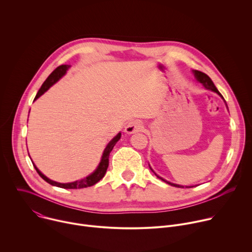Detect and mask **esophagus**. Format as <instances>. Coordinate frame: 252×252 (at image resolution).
Here are the masks:
<instances>
[{
    "instance_id": "1",
    "label": "esophagus",
    "mask_w": 252,
    "mask_h": 252,
    "mask_svg": "<svg viewBox=\"0 0 252 252\" xmlns=\"http://www.w3.org/2000/svg\"><path fill=\"white\" fill-rule=\"evenodd\" d=\"M142 127H143L142 122L139 121V120H134V121L129 122L126 125V126L125 127V132H126L128 134H131V133H134L136 131H139Z\"/></svg>"
}]
</instances>
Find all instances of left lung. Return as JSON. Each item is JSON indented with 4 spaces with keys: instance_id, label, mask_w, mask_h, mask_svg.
<instances>
[{
    "instance_id": "obj_1",
    "label": "left lung",
    "mask_w": 252,
    "mask_h": 252,
    "mask_svg": "<svg viewBox=\"0 0 252 252\" xmlns=\"http://www.w3.org/2000/svg\"><path fill=\"white\" fill-rule=\"evenodd\" d=\"M192 73H193V75H194V77H195V79H196V81L197 82H199L200 84H202V86H203V88L204 89H206V90H208V91H211V92H214V93H217L221 98H223V96L221 95V94L219 92V90L217 89V87L214 86V84L212 83V81H211V79L207 76V75H205L204 73H202V71H199V70H192ZM223 100H224V98H223ZM227 106V105H226ZM150 168L154 171V169L151 167V165H150ZM155 172V171H154ZM155 174L159 178V179H161L162 182H164V183H166L167 185H169V186H171V187H175V188H185L184 186H181V185H176V184H172V183H170V182H167V181H165L164 178H162V177H160L159 175H158L156 172H155ZM186 188H193V186L192 187H186Z\"/></svg>"
}]
</instances>
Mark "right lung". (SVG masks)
<instances>
[{
    "mask_svg": "<svg viewBox=\"0 0 252 252\" xmlns=\"http://www.w3.org/2000/svg\"><path fill=\"white\" fill-rule=\"evenodd\" d=\"M70 67L69 64H62L60 66H58L53 73L48 77V79L44 82V84L42 85L41 89L39 90L37 95H35L34 99H38L42 94H44L52 86H54L57 82H59L65 74L67 69ZM122 136V133L119 132L109 143H107V146L105 147L103 153H102V156H101V158H100V161L98 163V165L96 166V168L91 173L89 174L87 177L85 178H82V179H79V181H76V182H73V183H67V184H61V183H57V182H54L52 181V179H50L49 177H47L45 174H43L40 169L35 166V164L32 162V165L33 167L35 168V170H37V172L40 174V176L44 179V181H46L48 184L54 186V187H58V188H62V189H85V188H89V187H92L94 185H95L96 183H98L100 179L104 176L105 172H106V169H107V166H109V157H110V154L111 152L113 151L114 147L116 146V143L120 140Z\"/></svg>",
    "mask_w": 252,
    "mask_h": 252,
    "instance_id": "add662e5",
    "label": "right lung"
}]
</instances>
